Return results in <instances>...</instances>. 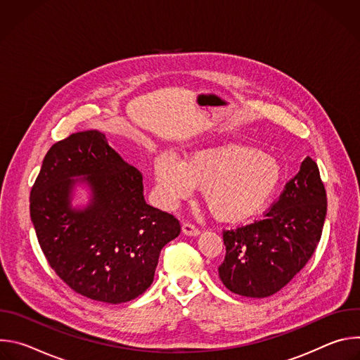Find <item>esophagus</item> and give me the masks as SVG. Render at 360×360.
<instances>
[{"label":"esophagus","mask_w":360,"mask_h":360,"mask_svg":"<svg viewBox=\"0 0 360 360\" xmlns=\"http://www.w3.org/2000/svg\"><path fill=\"white\" fill-rule=\"evenodd\" d=\"M182 232H184L185 235H188V236H196V235H199V229H198L193 224H189V222H185V224L182 225Z\"/></svg>","instance_id":"esophagus-1"}]
</instances>
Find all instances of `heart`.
Segmentation results:
<instances>
[{
  "instance_id": "heart-1",
  "label": "heart",
  "mask_w": 360,
  "mask_h": 360,
  "mask_svg": "<svg viewBox=\"0 0 360 360\" xmlns=\"http://www.w3.org/2000/svg\"><path fill=\"white\" fill-rule=\"evenodd\" d=\"M160 196L169 205L189 198L193 189L215 218L242 222L262 212L276 193L283 168L268 152L246 145L193 150L179 162L160 155L153 165Z\"/></svg>"
}]
</instances>
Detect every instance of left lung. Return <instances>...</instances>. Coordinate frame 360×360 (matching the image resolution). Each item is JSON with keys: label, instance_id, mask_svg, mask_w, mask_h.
<instances>
[{"label": "left lung", "instance_id": "left-lung-1", "mask_svg": "<svg viewBox=\"0 0 360 360\" xmlns=\"http://www.w3.org/2000/svg\"><path fill=\"white\" fill-rule=\"evenodd\" d=\"M328 199L316 162L306 157L262 219L224 231L222 283L246 297H266L286 286L321 240Z\"/></svg>", "mask_w": 360, "mask_h": 360}]
</instances>
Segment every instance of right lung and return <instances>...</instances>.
I'll return each instance as SVG.
<instances>
[{"label":"right lung","mask_w":360,"mask_h":360,"mask_svg":"<svg viewBox=\"0 0 360 360\" xmlns=\"http://www.w3.org/2000/svg\"><path fill=\"white\" fill-rule=\"evenodd\" d=\"M75 176L93 192L84 210L70 205ZM30 215L56 274L77 293L114 304L150 286L161 249L181 232L174 215L145 202L141 172L95 129L49 148L31 189Z\"/></svg>","instance_id":"right-lung-1"}]
</instances>
